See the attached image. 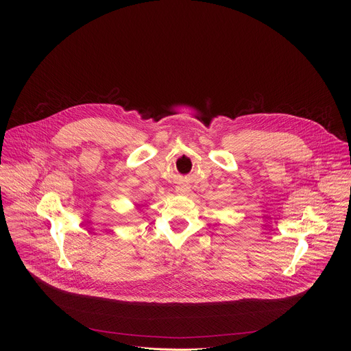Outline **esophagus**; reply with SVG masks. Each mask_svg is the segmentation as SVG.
<instances>
[{"instance_id":"34e87169","label":"esophagus","mask_w":351,"mask_h":351,"mask_svg":"<svg viewBox=\"0 0 351 351\" xmlns=\"http://www.w3.org/2000/svg\"><path fill=\"white\" fill-rule=\"evenodd\" d=\"M190 190H189V187L186 186V184H180V186H178L176 187V193L178 194H187Z\"/></svg>"}]
</instances>
